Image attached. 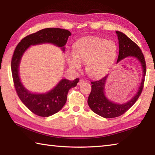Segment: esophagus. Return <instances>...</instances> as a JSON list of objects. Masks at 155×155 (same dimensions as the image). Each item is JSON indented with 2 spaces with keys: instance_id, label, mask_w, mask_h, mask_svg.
Masks as SVG:
<instances>
[{
  "instance_id": "esophagus-1",
  "label": "esophagus",
  "mask_w": 155,
  "mask_h": 155,
  "mask_svg": "<svg viewBox=\"0 0 155 155\" xmlns=\"http://www.w3.org/2000/svg\"><path fill=\"white\" fill-rule=\"evenodd\" d=\"M84 82H85V81H84V80H83V79H81L80 81H79V82H78V85H81V83H83Z\"/></svg>"
}]
</instances>
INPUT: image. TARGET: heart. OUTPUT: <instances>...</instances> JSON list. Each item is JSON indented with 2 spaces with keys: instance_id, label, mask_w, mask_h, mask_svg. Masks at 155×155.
<instances>
[{
  "instance_id": "heart-1",
  "label": "heart",
  "mask_w": 155,
  "mask_h": 155,
  "mask_svg": "<svg viewBox=\"0 0 155 155\" xmlns=\"http://www.w3.org/2000/svg\"><path fill=\"white\" fill-rule=\"evenodd\" d=\"M116 54L117 46L113 41L90 38L76 43L74 52H67L66 59L73 69H79L81 63L86 64L88 74L98 77L108 71Z\"/></svg>"
}]
</instances>
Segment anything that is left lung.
I'll use <instances>...</instances> for the list:
<instances>
[{"instance_id":"obj_1","label":"left lung","mask_w":155,"mask_h":155,"mask_svg":"<svg viewBox=\"0 0 155 155\" xmlns=\"http://www.w3.org/2000/svg\"><path fill=\"white\" fill-rule=\"evenodd\" d=\"M119 40V54L117 63L121 61L127 57H133L140 62L143 70V77L141 85L137 94L129 101L124 104L114 103L107 98L104 94L105 83L108 74L101 79L94 81L91 83V91L88 97L87 103L92 111L105 118H112L120 116L127 111L137 101L143 88L146 72V65L144 56L141 49L134 41L120 31H116Z\"/></svg>"}]
</instances>
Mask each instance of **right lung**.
<instances>
[{"label": "right lung", "instance_id": "right-lung-1", "mask_svg": "<svg viewBox=\"0 0 155 155\" xmlns=\"http://www.w3.org/2000/svg\"><path fill=\"white\" fill-rule=\"evenodd\" d=\"M71 35L69 31L59 28H47L26 36L15 48L12 59V73L14 87L18 97L31 112L41 117H48L58 112L66 103L67 95L70 88L77 86L79 78L74 81L62 79L52 90L45 94H33L28 91L21 83L19 77L20 60L31 45L51 43L61 47L64 46Z\"/></svg>", "mask_w": 155, "mask_h": 155}]
</instances>
